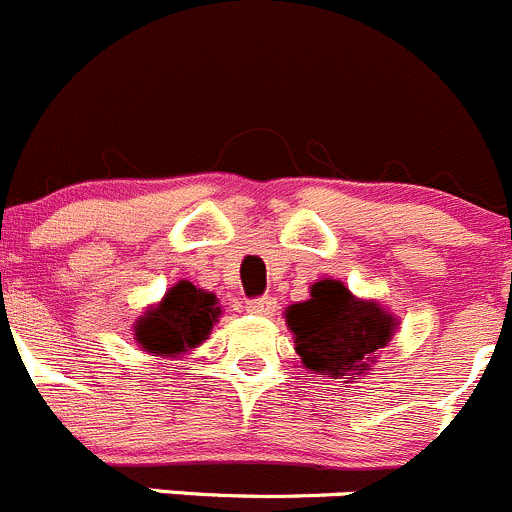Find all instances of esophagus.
Wrapping results in <instances>:
<instances>
[{"label":"esophagus","mask_w":512,"mask_h":512,"mask_svg":"<svg viewBox=\"0 0 512 512\" xmlns=\"http://www.w3.org/2000/svg\"><path fill=\"white\" fill-rule=\"evenodd\" d=\"M246 311L254 313V316H273V311H276V298L258 296V298H254V301L246 303Z\"/></svg>","instance_id":"34e87169"}]
</instances>
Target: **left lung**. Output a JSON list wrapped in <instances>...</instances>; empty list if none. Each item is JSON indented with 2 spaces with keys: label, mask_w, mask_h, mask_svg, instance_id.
<instances>
[{
  "label": "left lung",
  "mask_w": 512,
  "mask_h": 512,
  "mask_svg": "<svg viewBox=\"0 0 512 512\" xmlns=\"http://www.w3.org/2000/svg\"><path fill=\"white\" fill-rule=\"evenodd\" d=\"M296 351L306 368L321 376H358L393 336L391 313L378 303L358 301L341 281H318L311 298L286 311Z\"/></svg>",
  "instance_id": "1"
}]
</instances>
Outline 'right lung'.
I'll return each mask as SVG.
<instances>
[{"mask_svg": "<svg viewBox=\"0 0 512 512\" xmlns=\"http://www.w3.org/2000/svg\"><path fill=\"white\" fill-rule=\"evenodd\" d=\"M219 313L214 293L181 281L166 293L159 306L139 318L136 341L149 353H164V356L184 353L206 341Z\"/></svg>", "mask_w": 512, "mask_h": 512, "instance_id": "right-lung-1", "label": "right lung"}]
</instances>
